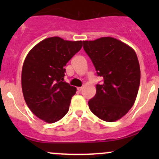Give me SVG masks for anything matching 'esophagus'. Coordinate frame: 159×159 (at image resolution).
Returning <instances> with one entry per match:
<instances>
[{
	"instance_id": "34e87169",
	"label": "esophagus",
	"mask_w": 159,
	"mask_h": 159,
	"mask_svg": "<svg viewBox=\"0 0 159 159\" xmlns=\"http://www.w3.org/2000/svg\"><path fill=\"white\" fill-rule=\"evenodd\" d=\"M77 90H78V91H79V92H81V91L82 90H83V87H78Z\"/></svg>"
}]
</instances>
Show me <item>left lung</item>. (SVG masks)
<instances>
[{
    "mask_svg": "<svg viewBox=\"0 0 159 159\" xmlns=\"http://www.w3.org/2000/svg\"><path fill=\"white\" fill-rule=\"evenodd\" d=\"M84 49L90 57L102 84L88 102L89 107L99 119L114 122L132 108L140 86V69L132 47L111 36L85 40Z\"/></svg>",
    "mask_w": 159,
    "mask_h": 159,
    "instance_id": "obj_1",
    "label": "left lung"
}]
</instances>
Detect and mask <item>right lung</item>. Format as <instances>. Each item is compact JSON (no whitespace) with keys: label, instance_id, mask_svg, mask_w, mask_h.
Wrapping results in <instances>:
<instances>
[{"label":"right lung","instance_id":"obj_1","mask_svg":"<svg viewBox=\"0 0 159 159\" xmlns=\"http://www.w3.org/2000/svg\"><path fill=\"white\" fill-rule=\"evenodd\" d=\"M82 43L49 37L36 44L25 58L21 71L24 98L33 114L45 123H55L68 112L77 90L63 81L64 67L81 50Z\"/></svg>","mask_w":159,"mask_h":159}]
</instances>
